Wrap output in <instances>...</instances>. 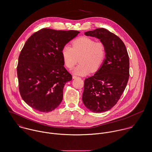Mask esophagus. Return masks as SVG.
<instances>
[{
    "label": "esophagus",
    "mask_w": 152,
    "mask_h": 152,
    "mask_svg": "<svg viewBox=\"0 0 152 152\" xmlns=\"http://www.w3.org/2000/svg\"><path fill=\"white\" fill-rule=\"evenodd\" d=\"M79 77H77V76H75V75H72V78L73 79H76V78H78Z\"/></svg>",
    "instance_id": "esophagus-1"
}]
</instances>
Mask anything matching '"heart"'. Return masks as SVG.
<instances>
[{
	"instance_id": "heart-1",
	"label": "heart",
	"mask_w": 152,
	"mask_h": 152,
	"mask_svg": "<svg viewBox=\"0 0 152 152\" xmlns=\"http://www.w3.org/2000/svg\"><path fill=\"white\" fill-rule=\"evenodd\" d=\"M106 55L104 44L89 37H83L74 40L72 48L64 45L61 55L65 66L71 69L77 63H80L72 71L73 74L80 76L88 75L91 71L95 72L103 64Z\"/></svg>"
}]
</instances>
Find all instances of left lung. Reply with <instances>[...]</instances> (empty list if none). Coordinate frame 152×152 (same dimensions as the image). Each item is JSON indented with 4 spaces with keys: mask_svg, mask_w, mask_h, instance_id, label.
I'll list each match as a JSON object with an SVG mask.
<instances>
[{
    "mask_svg": "<svg viewBox=\"0 0 152 152\" xmlns=\"http://www.w3.org/2000/svg\"><path fill=\"white\" fill-rule=\"evenodd\" d=\"M85 35L100 39L106 48L100 68L84 81L82 98L88 109L102 113L115 105L124 91L129 76V56L124 42L106 29L97 28Z\"/></svg>",
    "mask_w": 152,
    "mask_h": 152,
    "instance_id": "left-lung-1",
    "label": "left lung"
}]
</instances>
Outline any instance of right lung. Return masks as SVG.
Wrapping results in <instances>:
<instances>
[{"label": "right lung", "mask_w": 152, "mask_h": 152, "mask_svg": "<svg viewBox=\"0 0 152 152\" xmlns=\"http://www.w3.org/2000/svg\"><path fill=\"white\" fill-rule=\"evenodd\" d=\"M79 33L43 28L26 42L18 57L17 77L21 96L32 109L48 113L61 102L64 85L72 80L61 50Z\"/></svg>", "instance_id": "obj_1"}]
</instances>
